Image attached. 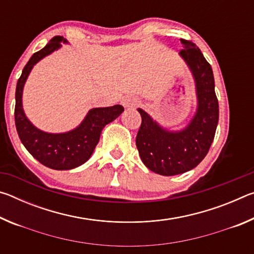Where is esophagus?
<instances>
[{
	"label": "esophagus",
	"instance_id": "esophagus-1",
	"mask_svg": "<svg viewBox=\"0 0 254 254\" xmlns=\"http://www.w3.org/2000/svg\"><path fill=\"white\" fill-rule=\"evenodd\" d=\"M122 104H123L124 107H127V109H130V107H134L136 105V101L134 100V98L127 96L126 98H123Z\"/></svg>",
	"mask_w": 254,
	"mask_h": 254
}]
</instances>
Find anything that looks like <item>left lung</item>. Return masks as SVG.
Segmentation results:
<instances>
[{"mask_svg": "<svg viewBox=\"0 0 254 254\" xmlns=\"http://www.w3.org/2000/svg\"><path fill=\"white\" fill-rule=\"evenodd\" d=\"M180 56L194 75L198 107L189 126L179 132L159 127L141 109L142 119L135 143L141 160L148 168L163 176L179 175L203 160L212 144L218 122V101L215 94L212 67L194 42L180 39Z\"/></svg>", "mask_w": 254, "mask_h": 254, "instance_id": "obj_1", "label": "left lung"}]
</instances>
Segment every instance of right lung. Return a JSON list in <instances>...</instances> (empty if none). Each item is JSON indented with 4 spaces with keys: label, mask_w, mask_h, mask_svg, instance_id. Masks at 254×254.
Listing matches in <instances>:
<instances>
[{
    "label": "right lung",
    "mask_w": 254,
    "mask_h": 254,
    "mask_svg": "<svg viewBox=\"0 0 254 254\" xmlns=\"http://www.w3.org/2000/svg\"><path fill=\"white\" fill-rule=\"evenodd\" d=\"M62 41L66 42L63 37H54L45 48L34 53L24 66L16 84L14 120L21 142L32 157L51 169L68 170L76 168L88 160L98 143L103 127L117 119L124 111V107L114 105L93 109L88 112L87 117L78 127L59 134L42 132L30 123L22 109L24 83L32 67L40 59L58 49L62 46Z\"/></svg>",
    "instance_id": "1"
}]
</instances>
